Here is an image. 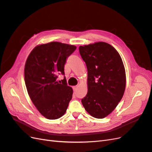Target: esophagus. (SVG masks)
<instances>
[{
	"mask_svg": "<svg viewBox=\"0 0 152 152\" xmlns=\"http://www.w3.org/2000/svg\"><path fill=\"white\" fill-rule=\"evenodd\" d=\"M77 87H78V86H73V91H75L77 90Z\"/></svg>",
	"mask_w": 152,
	"mask_h": 152,
	"instance_id": "obj_1",
	"label": "esophagus"
}]
</instances>
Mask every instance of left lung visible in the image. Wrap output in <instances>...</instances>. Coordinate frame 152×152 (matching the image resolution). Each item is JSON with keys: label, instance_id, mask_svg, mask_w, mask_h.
Masks as SVG:
<instances>
[{"label": "left lung", "instance_id": "1", "mask_svg": "<svg viewBox=\"0 0 152 152\" xmlns=\"http://www.w3.org/2000/svg\"><path fill=\"white\" fill-rule=\"evenodd\" d=\"M87 68V93L82 99L91 116L103 118L121 102L126 89V71L120 54L111 45L98 42L80 46Z\"/></svg>", "mask_w": 152, "mask_h": 152}]
</instances>
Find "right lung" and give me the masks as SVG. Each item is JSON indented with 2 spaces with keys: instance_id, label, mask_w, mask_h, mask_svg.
I'll return each instance as SVG.
<instances>
[{
  "instance_id": "add662e5",
  "label": "right lung",
  "mask_w": 152,
  "mask_h": 152,
  "mask_svg": "<svg viewBox=\"0 0 152 152\" xmlns=\"http://www.w3.org/2000/svg\"><path fill=\"white\" fill-rule=\"evenodd\" d=\"M77 47L58 42L36 46L26 59L25 82L31 100L44 117L54 120L65 113L73 89L67 86L65 78L62 84L58 75H65L67 58Z\"/></svg>"
}]
</instances>
